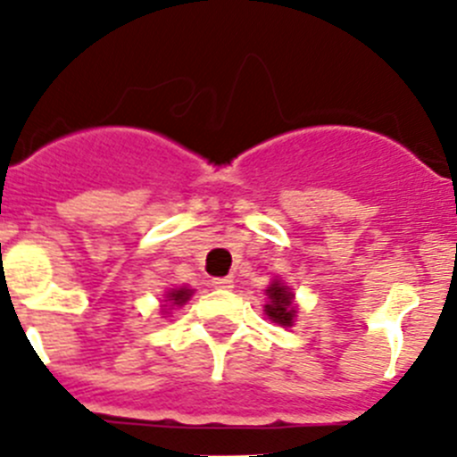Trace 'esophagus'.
Segmentation results:
<instances>
[{
  "mask_svg": "<svg viewBox=\"0 0 457 457\" xmlns=\"http://www.w3.org/2000/svg\"><path fill=\"white\" fill-rule=\"evenodd\" d=\"M212 286L220 290H231L233 288V278L231 277H217L212 278Z\"/></svg>",
  "mask_w": 457,
  "mask_h": 457,
  "instance_id": "esophagus-1",
  "label": "esophagus"
}]
</instances>
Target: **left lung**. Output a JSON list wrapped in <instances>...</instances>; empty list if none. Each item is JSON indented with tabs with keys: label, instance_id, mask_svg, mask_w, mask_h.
Returning <instances> with one entry per match:
<instances>
[{
	"label": "left lung",
	"instance_id": "obj_1",
	"mask_svg": "<svg viewBox=\"0 0 457 457\" xmlns=\"http://www.w3.org/2000/svg\"><path fill=\"white\" fill-rule=\"evenodd\" d=\"M268 293V304H265V313L272 322L277 325H284V327H293L295 316H297V309H295L293 300L295 295L288 286H284L281 281L274 278L270 288L265 290Z\"/></svg>",
	"mask_w": 457,
	"mask_h": 457
}]
</instances>
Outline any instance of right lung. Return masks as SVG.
Segmentation results:
<instances>
[{
  "instance_id": "right-lung-1",
  "label": "right lung",
  "mask_w": 457,
  "mask_h": 457,
  "mask_svg": "<svg viewBox=\"0 0 457 457\" xmlns=\"http://www.w3.org/2000/svg\"><path fill=\"white\" fill-rule=\"evenodd\" d=\"M189 297H192V288H171L167 293V300L164 302H171V304H176V306H183Z\"/></svg>"
}]
</instances>
